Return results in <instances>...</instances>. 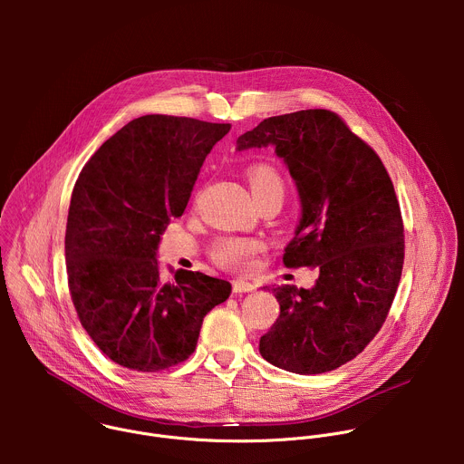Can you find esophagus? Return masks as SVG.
I'll return each mask as SVG.
<instances>
[{
  "instance_id": "34e87169",
  "label": "esophagus",
  "mask_w": 464,
  "mask_h": 464,
  "mask_svg": "<svg viewBox=\"0 0 464 464\" xmlns=\"http://www.w3.org/2000/svg\"><path fill=\"white\" fill-rule=\"evenodd\" d=\"M253 290H255V285L249 283V281H244V279L233 281V292L235 294H246V292H253Z\"/></svg>"
}]
</instances>
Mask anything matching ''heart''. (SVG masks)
<instances>
[{
  "instance_id": "obj_1",
  "label": "heart",
  "mask_w": 464,
  "mask_h": 464,
  "mask_svg": "<svg viewBox=\"0 0 464 464\" xmlns=\"http://www.w3.org/2000/svg\"><path fill=\"white\" fill-rule=\"evenodd\" d=\"M247 183L253 194V200H260L266 196H281L285 192V181L279 170L272 165L258 163L247 169ZM258 251V242L240 237H222L213 244V258L224 268L235 272H246L253 266L255 253Z\"/></svg>"
}]
</instances>
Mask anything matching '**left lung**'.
I'll use <instances>...</instances> for the list:
<instances>
[{"instance_id": "obj_1", "label": "left lung", "mask_w": 464, "mask_h": 464, "mask_svg": "<svg viewBox=\"0 0 464 464\" xmlns=\"http://www.w3.org/2000/svg\"><path fill=\"white\" fill-rule=\"evenodd\" d=\"M262 147L276 149L299 192L301 218L283 260L319 276L312 288H272L281 312L258 351L290 372L334 371L387 317L404 264L401 208L376 152L333 111L268 117L237 140V152Z\"/></svg>"}]
</instances>
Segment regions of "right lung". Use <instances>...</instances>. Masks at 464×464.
<instances>
[{"instance_id": "obj_1", "label": "right lung", "mask_w": 464, "mask_h": 464, "mask_svg": "<svg viewBox=\"0 0 464 464\" xmlns=\"http://www.w3.org/2000/svg\"><path fill=\"white\" fill-rule=\"evenodd\" d=\"M231 124L143 115L82 169L65 227L68 283L79 319L115 363L158 372L187 360L206 314L231 285L200 272L160 274L158 246L183 215L194 181Z\"/></svg>"}]
</instances>
